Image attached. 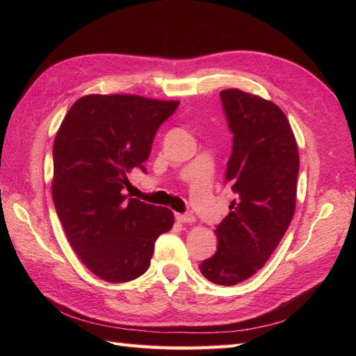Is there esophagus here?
Segmentation results:
<instances>
[{"mask_svg": "<svg viewBox=\"0 0 356 356\" xmlns=\"http://www.w3.org/2000/svg\"><path fill=\"white\" fill-rule=\"evenodd\" d=\"M175 218L181 224H193V222L196 221L195 215H191V213H177Z\"/></svg>", "mask_w": 356, "mask_h": 356, "instance_id": "1", "label": "esophagus"}]
</instances>
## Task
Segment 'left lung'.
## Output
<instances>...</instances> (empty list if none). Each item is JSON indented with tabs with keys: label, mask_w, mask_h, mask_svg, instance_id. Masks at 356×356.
<instances>
[{
	"label": "left lung",
	"mask_w": 356,
	"mask_h": 356,
	"mask_svg": "<svg viewBox=\"0 0 356 356\" xmlns=\"http://www.w3.org/2000/svg\"><path fill=\"white\" fill-rule=\"evenodd\" d=\"M220 96L233 132L224 181L236 200L215 230L217 252L200 272L232 286L260 270L284 238L296 212L300 159L293 129L276 104L239 89Z\"/></svg>",
	"instance_id": "1"
}]
</instances>
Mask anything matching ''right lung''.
I'll return each mask as SVG.
<instances>
[{
    "label": "right lung",
    "mask_w": 356,
    "mask_h": 356,
    "mask_svg": "<svg viewBox=\"0 0 356 356\" xmlns=\"http://www.w3.org/2000/svg\"><path fill=\"white\" fill-rule=\"evenodd\" d=\"M178 101L138 95H86L63 118L53 143L51 196L74 252L111 284L147 272L156 239L174 213L124 195L126 174L141 168L160 124Z\"/></svg>",
    "instance_id": "obj_1"
}]
</instances>
